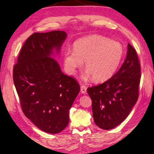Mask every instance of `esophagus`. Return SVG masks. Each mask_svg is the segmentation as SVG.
I'll return each mask as SVG.
<instances>
[{"label":"esophagus","mask_w":154,"mask_h":154,"mask_svg":"<svg viewBox=\"0 0 154 154\" xmlns=\"http://www.w3.org/2000/svg\"><path fill=\"white\" fill-rule=\"evenodd\" d=\"M81 91L83 94H86V93H87V87L85 86V85H81Z\"/></svg>","instance_id":"esophagus-1"}]
</instances>
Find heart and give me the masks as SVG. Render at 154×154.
Returning <instances> with one entry per match:
<instances>
[{
	"mask_svg": "<svg viewBox=\"0 0 154 154\" xmlns=\"http://www.w3.org/2000/svg\"><path fill=\"white\" fill-rule=\"evenodd\" d=\"M122 56L123 48L119 42L94 35L77 40L73 50L65 51L64 65L69 73L74 74L85 60L84 79L91 77L94 82H103L115 73Z\"/></svg>",
	"mask_w": 154,
	"mask_h": 154,
	"instance_id": "1",
	"label": "heart"
}]
</instances>
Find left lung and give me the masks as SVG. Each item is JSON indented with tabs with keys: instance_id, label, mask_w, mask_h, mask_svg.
<instances>
[{
	"instance_id": "left-lung-1",
	"label": "left lung",
	"mask_w": 154,
	"mask_h": 154,
	"mask_svg": "<svg viewBox=\"0 0 154 154\" xmlns=\"http://www.w3.org/2000/svg\"><path fill=\"white\" fill-rule=\"evenodd\" d=\"M140 78L138 55L128 44L126 58L120 69L105 82L87 89L98 126L110 130L126 119L138 100Z\"/></svg>"
}]
</instances>
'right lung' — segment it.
I'll return each mask as SVG.
<instances>
[{
    "label": "right lung",
    "instance_id": "right-lung-1",
    "mask_svg": "<svg viewBox=\"0 0 154 154\" xmlns=\"http://www.w3.org/2000/svg\"><path fill=\"white\" fill-rule=\"evenodd\" d=\"M64 31L34 33L26 40L13 67V81L24 115L38 128L57 134L67 126L69 110L79 94L77 80L62 73L50 57L60 51Z\"/></svg>",
    "mask_w": 154,
    "mask_h": 154
}]
</instances>
